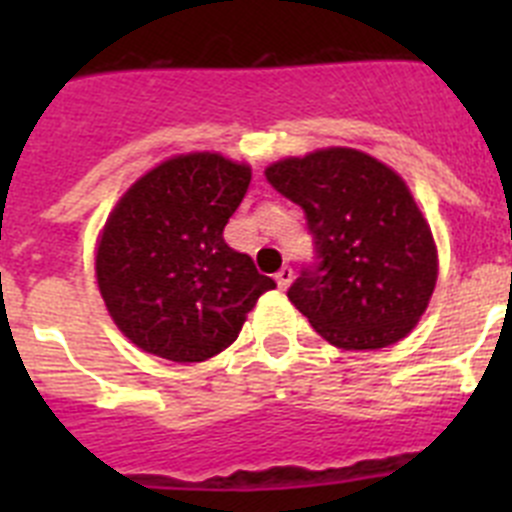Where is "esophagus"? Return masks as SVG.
Listing matches in <instances>:
<instances>
[{
	"mask_svg": "<svg viewBox=\"0 0 512 512\" xmlns=\"http://www.w3.org/2000/svg\"><path fill=\"white\" fill-rule=\"evenodd\" d=\"M277 284H279V289H287L289 284H292V279H295V271L289 269V266H282V269L277 271Z\"/></svg>",
	"mask_w": 512,
	"mask_h": 512,
	"instance_id": "esophagus-1",
	"label": "esophagus"
}]
</instances>
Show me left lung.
Masks as SVG:
<instances>
[{
	"label": "left lung",
	"mask_w": 512,
	"mask_h": 512,
	"mask_svg": "<svg viewBox=\"0 0 512 512\" xmlns=\"http://www.w3.org/2000/svg\"><path fill=\"white\" fill-rule=\"evenodd\" d=\"M266 179L305 212L315 264L287 297L312 328L346 351L408 336L438 277L436 243L408 184L354 148L284 158Z\"/></svg>",
	"instance_id": "8db88e82"
}]
</instances>
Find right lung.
Instances as JSON below:
<instances>
[{
	"instance_id": "right-lung-1",
	"label": "right lung",
	"mask_w": 512,
	"mask_h": 512,
	"mask_svg": "<svg viewBox=\"0 0 512 512\" xmlns=\"http://www.w3.org/2000/svg\"><path fill=\"white\" fill-rule=\"evenodd\" d=\"M251 184V169L220 153L174 156L140 176L107 217L97 284L117 328L138 348L192 364L238 338L274 279L223 230Z\"/></svg>"
}]
</instances>
